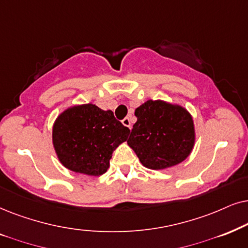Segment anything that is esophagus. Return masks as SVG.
<instances>
[{"label": "esophagus", "mask_w": 248, "mask_h": 248, "mask_svg": "<svg viewBox=\"0 0 248 248\" xmlns=\"http://www.w3.org/2000/svg\"><path fill=\"white\" fill-rule=\"evenodd\" d=\"M122 124H124V126L128 127V128H129V129H131V121H130V119L128 118V117H126V118L124 119V120H122Z\"/></svg>", "instance_id": "esophagus-1"}]
</instances>
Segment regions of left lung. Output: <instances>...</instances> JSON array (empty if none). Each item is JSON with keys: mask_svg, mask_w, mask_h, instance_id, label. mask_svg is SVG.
<instances>
[{"mask_svg": "<svg viewBox=\"0 0 248 248\" xmlns=\"http://www.w3.org/2000/svg\"><path fill=\"white\" fill-rule=\"evenodd\" d=\"M136 124L127 143L144 167L160 170L183 162L193 150L191 115L179 105L147 101L135 110Z\"/></svg>", "mask_w": 248, "mask_h": 248, "instance_id": "1", "label": "left lung"}]
</instances>
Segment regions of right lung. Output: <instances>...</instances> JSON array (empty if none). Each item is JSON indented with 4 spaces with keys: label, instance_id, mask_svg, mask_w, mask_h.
I'll return each mask as SVG.
<instances>
[{
    "label": "right lung",
    "instance_id": "1",
    "mask_svg": "<svg viewBox=\"0 0 248 248\" xmlns=\"http://www.w3.org/2000/svg\"><path fill=\"white\" fill-rule=\"evenodd\" d=\"M129 133L112 111L84 104L59 115L53 126V145L69 170L101 176L108 169L112 152L127 140Z\"/></svg>",
    "mask_w": 248,
    "mask_h": 248
}]
</instances>
